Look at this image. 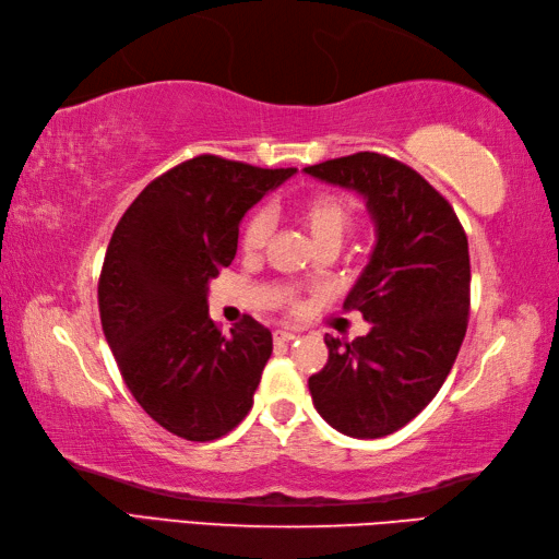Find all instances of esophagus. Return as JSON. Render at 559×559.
I'll use <instances>...</instances> for the list:
<instances>
[{
    "instance_id": "1",
    "label": "esophagus",
    "mask_w": 559,
    "mask_h": 559,
    "mask_svg": "<svg viewBox=\"0 0 559 559\" xmlns=\"http://www.w3.org/2000/svg\"><path fill=\"white\" fill-rule=\"evenodd\" d=\"M300 334L298 332H293V330H276L273 332V338H276V342H293V338H298Z\"/></svg>"
}]
</instances>
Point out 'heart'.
I'll return each mask as SVG.
<instances>
[{"label": "heart", "instance_id": "b5f03b06", "mask_svg": "<svg viewBox=\"0 0 559 559\" xmlns=\"http://www.w3.org/2000/svg\"><path fill=\"white\" fill-rule=\"evenodd\" d=\"M295 215L317 247L326 242L342 245V239L358 217V203L352 195L338 191H312L295 203ZM269 237L271 215L266 207H257L242 227V249L254 254V251L266 247Z\"/></svg>", "mask_w": 559, "mask_h": 559}]
</instances>
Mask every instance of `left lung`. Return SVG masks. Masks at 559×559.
<instances>
[{
    "mask_svg": "<svg viewBox=\"0 0 559 559\" xmlns=\"http://www.w3.org/2000/svg\"><path fill=\"white\" fill-rule=\"evenodd\" d=\"M310 177L366 199L376 247L344 310L370 332L326 334V366L308 385L314 409L354 439H382L409 424L441 390L461 352L469 314L465 229L419 171L378 152L305 167Z\"/></svg>",
    "mask_w": 559,
    "mask_h": 559,
    "instance_id": "left-lung-1",
    "label": "left lung"
}]
</instances>
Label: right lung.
Returning a JSON list of instances; mask_svg holds the SVG:
<instances>
[{
  "label": "right lung",
  "mask_w": 559,
  "mask_h": 559,
  "mask_svg": "<svg viewBox=\"0 0 559 559\" xmlns=\"http://www.w3.org/2000/svg\"><path fill=\"white\" fill-rule=\"evenodd\" d=\"M295 169L199 155L147 183L108 242L98 312L138 404L186 441L242 421L273 352L245 314L229 334L207 317V283L237 254L239 221Z\"/></svg>",
  "instance_id": "right-lung-1"
}]
</instances>
